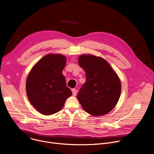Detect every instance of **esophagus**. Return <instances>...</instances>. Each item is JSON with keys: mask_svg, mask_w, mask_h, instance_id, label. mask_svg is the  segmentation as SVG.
Wrapping results in <instances>:
<instances>
[{"mask_svg": "<svg viewBox=\"0 0 154 154\" xmlns=\"http://www.w3.org/2000/svg\"><path fill=\"white\" fill-rule=\"evenodd\" d=\"M72 95L74 96H75L77 95V90L75 89H72Z\"/></svg>", "mask_w": 154, "mask_h": 154, "instance_id": "esophagus-1", "label": "esophagus"}]
</instances>
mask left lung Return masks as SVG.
<instances>
[{
    "label": "left lung",
    "mask_w": 154,
    "mask_h": 154,
    "mask_svg": "<svg viewBox=\"0 0 154 154\" xmlns=\"http://www.w3.org/2000/svg\"><path fill=\"white\" fill-rule=\"evenodd\" d=\"M79 64L86 72V82L77 99L84 110L93 116L107 114L116 105L121 95V85L116 73L101 57L83 55Z\"/></svg>",
    "instance_id": "1"
}]
</instances>
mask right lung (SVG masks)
I'll use <instances>...</instances> for the list:
<instances>
[{
    "label": "right lung",
    "mask_w": 154,
    "mask_h": 154,
    "mask_svg": "<svg viewBox=\"0 0 154 154\" xmlns=\"http://www.w3.org/2000/svg\"><path fill=\"white\" fill-rule=\"evenodd\" d=\"M66 59L60 54L42 57L30 71L26 91L32 105L45 115L54 114L63 108L72 91L62 74Z\"/></svg>",
    "instance_id": "obj_1"
}]
</instances>
